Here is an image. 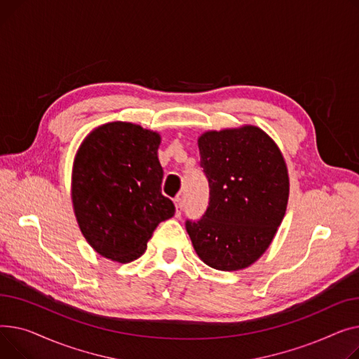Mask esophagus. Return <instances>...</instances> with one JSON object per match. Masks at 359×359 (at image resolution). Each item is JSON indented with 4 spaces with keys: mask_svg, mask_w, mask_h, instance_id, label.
I'll return each mask as SVG.
<instances>
[{
    "mask_svg": "<svg viewBox=\"0 0 359 359\" xmlns=\"http://www.w3.org/2000/svg\"><path fill=\"white\" fill-rule=\"evenodd\" d=\"M174 203H175V210H177L175 216L180 217V216H181V210H182V198H181V197H177V198L174 200Z\"/></svg>",
    "mask_w": 359,
    "mask_h": 359,
    "instance_id": "34e87169",
    "label": "esophagus"
}]
</instances>
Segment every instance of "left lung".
<instances>
[{"mask_svg":"<svg viewBox=\"0 0 359 359\" xmlns=\"http://www.w3.org/2000/svg\"><path fill=\"white\" fill-rule=\"evenodd\" d=\"M210 185L207 212L185 227L198 258L219 271H239L269 248L285 216L287 163L258 126L207 130L198 140Z\"/></svg>","mask_w":359,"mask_h":359,"instance_id":"8db88e82","label":"left lung"}]
</instances>
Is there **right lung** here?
I'll return each mask as SVG.
<instances>
[{
    "instance_id": "obj_1",
    "label": "right lung",
    "mask_w": 359,
    "mask_h": 359,
    "mask_svg": "<svg viewBox=\"0 0 359 359\" xmlns=\"http://www.w3.org/2000/svg\"><path fill=\"white\" fill-rule=\"evenodd\" d=\"M161 135L129 121L93 129L79 144L71 198L81 233L98 255L126 264L142 257L175 207L161 193Z\"/></svg>"
}]
</instances>
